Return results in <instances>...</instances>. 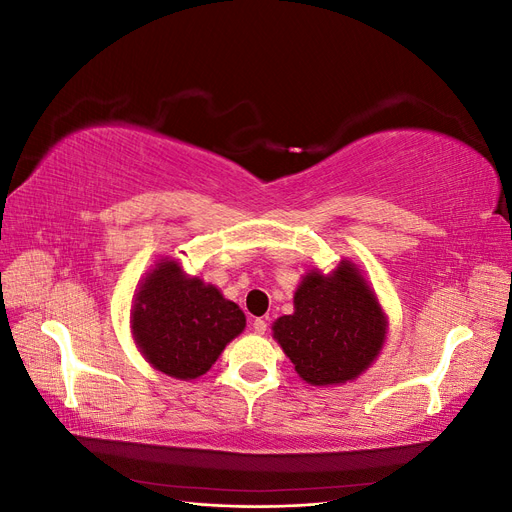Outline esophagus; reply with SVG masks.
I'll use <instances>...</instances> for the list:
<instances>
[{"label":"esophagus","instance_id":"1","mask_svg":"<svg viewBox=\"0 0 512 512\" xmlns=\"http://www.w3.org/2000/svg\"><path fill=\"white\" fill-rule=\"evenodd\" d=\"M267 327H269L267 320H262V318H256V320L252 322V329H254L258 335H265V333H267Z\"/></svg>","mask_w":512,"mask_h":512}]
</instances>
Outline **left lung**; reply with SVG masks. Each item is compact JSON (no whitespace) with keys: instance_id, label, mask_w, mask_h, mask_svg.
<instances>
[{"instance_id":"8db88e82","label":"left lung","mask_w":512,"mask_h":512,"mask_svg":"<svg viewBox=\"0 0 512 512\" xmlns=\"http://www.w3.org/2000/svg\"><path fill=\"white\" fill-rule=\"evenodd\" d=\"M384 333L376 294L346 260L331 275L307 273L294 292V314L273 324L297 374L316 386L359 376L380 354Z\"/></svg>"}]
</instances>
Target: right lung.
<instances>
[{"label":"right lung","mask_w":512,"mask_h":512,"mask_svg":"<svg viewBox=\"0 0 512 512\" xmlns=\"http://www.w3.org/2000/svg\"><path fill=\"white\" fill-rule=\"evenodd\" d=\"M245 329L237 303L215 286L185 277L175 260L160 262L136 292L132 331L145 359L162 374L194 380Z\"/></svg>","instance_id":"1"}]
</instances>
